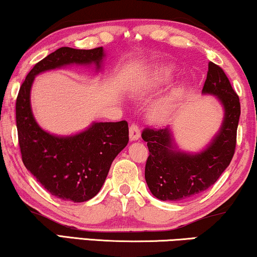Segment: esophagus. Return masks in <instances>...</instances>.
Masks as SVG:
<instances>
[{
	"instance_id": "34e87169",
	"label": "esophagus",
	"mask_w": 257,
	"mask_h": 257,
	"mask_svg": "<svg viewBox=\"0 0 257 257\" xmlns=\"http://www.w3.org/2000/svg\"><path fill=\"white\" fill-rule=\"evenodd\" d=\"M139 138H140L139 126L136 124H132L130 126V140H131V142H135V140H138Z\"/></svg>"
}]
</instances>
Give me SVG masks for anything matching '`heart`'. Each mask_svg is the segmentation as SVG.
Wrapping results in <instances>:
<instances>
[{"label": "heart", "mask_w": 257, "mask_h": 257, "mask_svg": "<svg viewBox=\"0 0 257 257\" xmlns=\"http://www.w3.org/2000/svg\"><path fill=\"white\" fill-rule=\"evenodd\" d=\"M175 71H177V68H175L173 63H160V64H158L156 68L153 69L151 75L147 77L146 82L152 84L168 82V80H171L172 77L175 75ZM179 93L180 92H175L170 99H166L161 101L160 104H158L152 110L151 118H152L154 121L165 120V119L170 115L172 110L174 108V105L177 103Z\"/></svg>", "instance_id": "1"}]
</instances>
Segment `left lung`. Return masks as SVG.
<instances>
[{"label":"left lung","mask_w":257,"mask_h":257,"mask_svg":"<svg viewBox=\"0 0 257 257\" xmlns=\"http://www.w3.org/2000/svg\"><path fill=\"white\" fill-rule=\"evenodd\" d=\"M213 94L224 110L220 131L205 150L187 153L175 145L170 127L145 128L142 133L150 156L145 179L150 191L163 201H180L206 191L229 166L236 146V131L241 114L240 99L219 65L209 62L202 89Z\"/></svg>","instance_id":"8db88e82"}]
</instances>
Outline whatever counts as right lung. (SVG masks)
<instances>
[{"label":"right lung","mask_w":257,"mask_h":257,"mask_svg":"<svg viewBox=\"0 0 257 257\" xmlns=\"http://www.w3.org/2000/svg\"><path fill=\"white\" fill-rule=\"evenodd\" d=\"M103 47L80 50L59 48L28 73L16 99V126L27 170L56 198L84 202L98 194L112 161L128 143L127 121L92 122L85 131L59 137L44 131L35 120L30 91L38 73L65 65L94 64L100 70Z\"/></svg>","instance_id":"obj_1"}]
</instances>
